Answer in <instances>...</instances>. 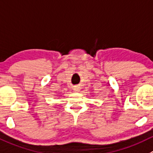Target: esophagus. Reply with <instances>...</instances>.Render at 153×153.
I'll use <instances>...</instances> for the list:
<instances>
[{"label":"esophagus","instance_id":"obj_1","mask_svg":"<svg viewBox=\"0 0 153 153\" xmlns=\"http://www.w3.org/2000/svg\"><path fill=\"white\" fill-rule=\"evenodd\" d=\"M80 90H81V88H80L79 86H75V87H73V90L75 92H79Z\"/></svg>","mask_w":153,"mask_h":153}]
</instances>
